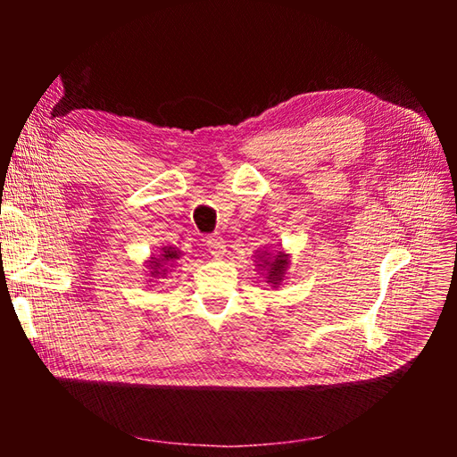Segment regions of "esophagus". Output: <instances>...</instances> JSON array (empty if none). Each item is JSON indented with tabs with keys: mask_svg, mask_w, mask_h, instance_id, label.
<instances>
[{
	"mask_svg": "<svg viewBox=\"0 0 457 457\" xmlns=\"http://www.w3.org/2000/svg\"><path fill=\"white\" fill-rule=\"evenodd\" d=\"M206 244H208L210 255L213 259H221L223 255H226V241H223L220 236H210Z\"/></svg>",
	"mask_w": 457,
	"mask_h": 457,
	"instance_id": "34e87169",
	"label": "esophagus"
}]
</instances>
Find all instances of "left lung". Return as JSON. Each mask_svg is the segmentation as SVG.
Listing matches in <instances>:
<instances>
[{
  "mask_svg": "<svg viewBox=\"0 0 457 457\" xmlns=\"http://www.w3.org/2000/svg\"><path fill=\"white\" fill-rule=\"evenodd\" d=\"M255 267L257 270H263L265 283L270 285L273 288L283 285V280L287 277V270L290 265V255L285 253L283 249H265L255 253Z\"/></svg>",
  "mask_w": 457,
  "mask_h": 457,
  "instance_id": "obj_1",
  "label": "left lung"
}]
</instances>
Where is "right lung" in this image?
I'll list each match as a JSON object with an SVG mask.
<instances>
[{
	"label": "right lung",
	"mask_w": 457,
	"mask_h": 457,
	"mask_svg": "<svg viewBox=\"0 0 457 457\" xmlns=\"http://www.w3.org/2000/svg\"><path fill=\"white\" fill-rule=\"evenodd\" d=\"M182 251L172 247V245H164L161 247L159 255H153L147 259V265H145V269H147V277H149V283H153V280L157 278H162L167 277L169 270L172 267H177V261L180 259Z\"/></svg>",
	"instance_id": "right-lung-1"
}]
</instances>
